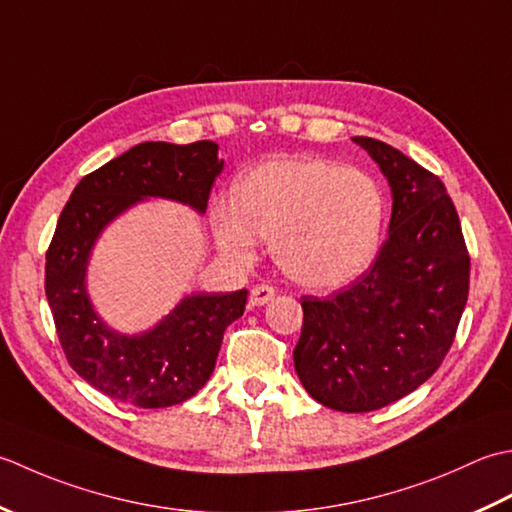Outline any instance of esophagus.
<instances>
[{"label":"esophagus","instance_id":"1","mask_svg":"<svg viewBox=\"0 0 512 512\" xmlns=\"http://www.w3.org/2000/svg\"><path fill=\"white\" fill-rule=\"evenodd\" d=\"M276 296V289L269 287V285H256L252 289V294H249V305L252 307H263L267 305L269 300H274Z\"/></svg>","mask_w":512,"mask_h":512}]
</instances>
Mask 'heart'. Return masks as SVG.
Returning a JSON list of instances; mask_svg holds the SVG:
<instances>
[{"instance_id": "heart-1", "label": "heart", "mask_w": 512, "mask_h": 512, "mask_svg": "<svg viewBox=\"0 0 512 512\" xmlns=\"http://www.w3.org/2000/svg\"><path fill=\"white\" fill-rule=\"evenodd\" d=\"M387 201L378 181L322 156L260 163L212 207L214 243L229 263L249 265L258 236L294 283L331 291L362 276L378 254Z\"/></svg>"}]
</instances>
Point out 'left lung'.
Wrapping results in <instances>:
<instances>
[{"label": "left lung", "mask_w": 512, "mask_h": 512, "mask_svg": "<svg viewBox=\"0 0 512 512\" xmlns=\"http://www.w3.org/2000/svg\"><path fill=\"white\" fill-rule=\"evenodd\" d=\"M353 141L389 181V236L351 287L302 298L294 367L322 406L367 413L409 395L440 367L466 307L471 258L435 174L378 139Z\"/></svg>", "instance_id": "1"}]
</instances>
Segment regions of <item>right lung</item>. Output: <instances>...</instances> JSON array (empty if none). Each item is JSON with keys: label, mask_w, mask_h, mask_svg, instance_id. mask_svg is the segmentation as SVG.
<instances>
[{"label": "right lung", "mask_w": 512, "mask_h": 512, "mask_svg": "<svg viewBox=\"0 0 512 512\" xmlns=\"http://www.w3.org/2000/svg\"><path fill=\"white\" fill-rule=\"evenodd\" d=\"M223 170L214 141H145L83 176L46 254V298L70 367L108 398L163 409L190 400L214 373L223 333L243 316L247 289L185 296L168 316L139 333L112 329L92 305L88 265L112 221L148 198L205 214Z\"/></svg>", "instance_id": "1"}]
</instances>
